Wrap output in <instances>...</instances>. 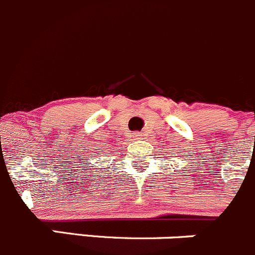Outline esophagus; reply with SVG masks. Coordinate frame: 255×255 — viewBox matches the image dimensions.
I'll list each match as a JSON object with an SVG mask.
<instances>
[{
  "label": "esophagus",
  "instance_id": "obj_1",
  "mask_svg": "<svg viewBox=\"0 0 255 255\" xmlns=\"http://www.w3.org/2000/svg\"><path fill=\"white\" fill-rule=\"evenodd\" d=\"M132 136H133V138H142L143 133L142 132H135Z\"/></svg>",
  "mask_w": 255,
  "mask_h": 255
}]
</instances>
